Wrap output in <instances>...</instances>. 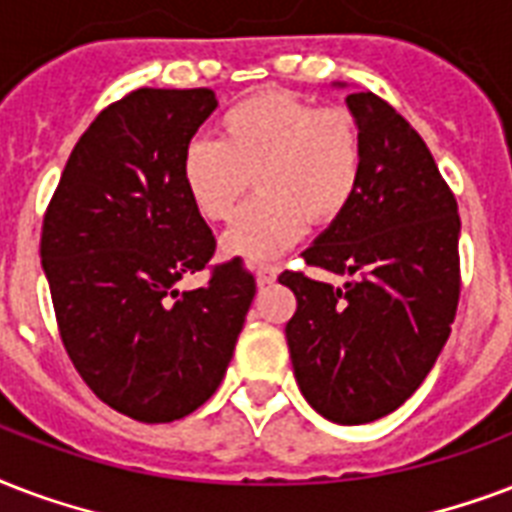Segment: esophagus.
Here are the masks:
<instances>
[{"mask_svg":"<svg viewBox=\"0 0 512 512\" xmlns=\"http://www.w3.org/2000/svg\"><path fill=\"white\" fill-rule=\"evenodd\" d=\"M277 275H280V267H275V264H264V267L256 269V280H259V285L275 283Z\"/></svg>","mask_w":512,"mask_h":512,"instance_id":"obj_1","label":"esophagus"}]
</instances>
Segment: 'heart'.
<instances>
[{"label": "heart", "instance_id": "1", "mask_svg": "<svg viewBox=\"0 0 512 512\" xmlns=\"http://www.w3.org/2000/svg\"><path fill=\"white\" fill-rule=\"evenodd\" d=\"M216 141L181 154V184L200 219H232L221 237L232 259L267 261L299 243L307 224L328 227L350 211L366 173V133L350 109H318L285 90L253 93L216 120Z\"/></svg>", "mask_w": 512, "mask_h": 512}]
</instances>
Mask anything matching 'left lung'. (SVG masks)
Returning a JSON list of instances; mask_svg holds the SVG:
<instances>
[{"label": "left lung", "instance_id": "left-lung-1", "mask_svg": "<svg viewBox=\"0 0 512 512\" xmlns=\"http://www.w3.org/2000/svg\"><path fill=\"white\" fill-rule=\"evenodd\" d=\"M366 133L358 197L312 248L307 267L350 275L336 288L277 277L296 296L285 323L293 374L310 406L339 425L387 417L414 395L457 315V197L417 130L371 90L347 95Z\"/></svg>", "mask_w": 512, "mask_h": 512}]
</instances>
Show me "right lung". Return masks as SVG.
Returning a JSON list of instances; mask_svg holds the SVG:
<instances>
[{
    "instance_id": "add662e5",
    "label": "right lung",
    "mask_w": 512,
    "mask_h": 512,
    "mask_svg": "<svg viewBox=\"0 0 512 512\" xmlns=\"http://www.w3.org/2000/svg\"><path fill=\"white\" fill-rule=\"evenodd\" d=\"M216 109L208 87H138L74 146L42 221L55 323L106 406L162 425L219 390L256 296L243 259L208 264L216 237L181 184V154ZM209 283L178 292L189 271Z\"/></svg>"
}]
</instances>
